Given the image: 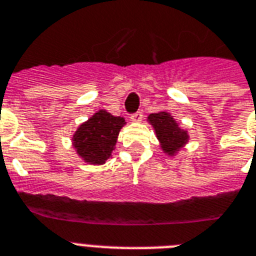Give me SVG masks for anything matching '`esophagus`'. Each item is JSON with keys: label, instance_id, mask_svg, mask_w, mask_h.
I'll return each mask as SVG.
<instances>
[{"label": "esophagus", "instance_id": "esophagus-1", "mask_svg": "<svg viewBox=\"0 0 256 256\" xmlns=\"http://www.w3.org/2000/svg\"><path fill=\"white\" fill-rule=\"evenodd\" d=\"M141 119H142V112H141V111H137V112L130 115V120H132V122H140Z\"/></svg>", "mask_w": 256, "mask_h": 256}]
</instances>
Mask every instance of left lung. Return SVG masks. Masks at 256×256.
Returning <instances> with one entry per match:
<instances>
[{"mask_svg": "<svg viewBox=\"0 0 256 256\" xmlns=\"http://www.w3.org/2000/svg\"><path fill=\"white\" fill-rule=\"evenodd\" d=\"M149 122L154 126L164 150L168 152V154L175 153L179 148L184 145L187 138H188L187 133L179 128V126L175 123V120L171 118L170 114H152L149 116Z\"/></svg>", "mask_w": 256, "mask_h": 256, "instance_id": "1", "label": "left lung"}]
</instances>
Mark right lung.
I'll list each match as a JSON object with an SVG mask.
<instances>
[{
  "label": "right lung",
  "instance_id": "right-lung-1",
  "mask_svg": "<svg viewBox=\"0 0 256 256\" xmlns=\"http://www.w3.org/2000/svg\"><path fill=\"white\" fill-rule=\"evenodd\" d=\"M124 124L126 120L120 116H112L106 111L96 112L78 128L73 137L78 154L90 164H104L111 157Z\"/></svg>",
  "mask_w": 256,
  "mask_h": 256
}]
</instances>
